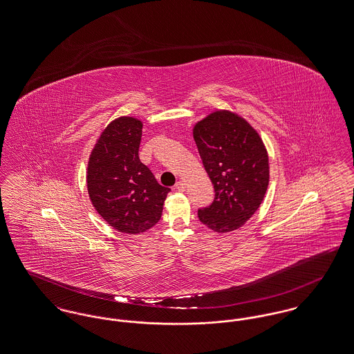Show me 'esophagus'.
I'll use <instances>...</instances> for the list:
<instances>
[{
  "label": "esophagus",
  "mask_w": 354,
  "mask_h": 354,
  "mask_svg": "<svg viewBox=\"0 0 354 354\" xmlns=\"http://www.w3.org/2000/svg\"><path fill=\"white\" fill-rule=\"evenodd\" d=\"M175 187H176V189H179V191H185L186 189V183L183 180H179Z\"/></svg>",
  "instance_id": "34e87169"
}]
</instances>
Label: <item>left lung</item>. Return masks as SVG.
Here are the masks:
<instances>
[{
    "instance_id": "left-lung-1",
    "label": "left lung",
    "mask_w": 354,
    "mask_h": 354,
    "mask_svg": "<svg viewBox=\"0 0 354 354\" xmlns=\"http://www.w3.org/2000/svg\"><path fill=\"white\" fill-rule=\"evenodd\" d=\"M194 140L215 189L209 207L198 211L208 229L223 234L243 226L263 202L270 180L268 149L258 131L229 109L194 125Z\"/></svg>"
}]
</instances>
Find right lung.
I'll use <instances>...</instances> for the list:
<instances>
[{"label":"right lung","mask_w":354,"mask_h":354,"mask_svg":"<svg viewBox=\"0 0 354 354\" xmlns=\"http://www.w3.org/2000/svg\"><path fill=\"white\" fill-rule=\"evenodd\" d=\"M142 120L120 116L105 127L86 167L89 199L113 229L139 234L162 216L169 188L160 186L139 159Z\"/></svg>","instance_id":"add662e5"}]
</instances>
